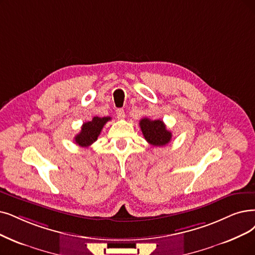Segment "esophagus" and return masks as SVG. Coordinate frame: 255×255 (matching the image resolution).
Segmentation results:
<instances>
[{"instance_id":"obj_1","label":"esophagus","mask_w":255,"mask_h":255,"mask_svg":"<svg viewBox=\"0 0 255 255\" xmlns=\"http://www.w3.org/2000/svg\"><path fill=\"white\" fill-rule=\"evenodd\" d=\"M116 115H117V118L118 119H124L126 117V114H125V111L122 109H118L116 111Z\"/></svg>"}]
</instances>
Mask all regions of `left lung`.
Wrapping results in <instances>:
<instances>
[{
    "label": "left lung",
    "mask_w": 255,
    "mask_h": 255,
    "mask_svg": "<svg viewBox=\"0 0 255 255\" xmlns=\"http://www.w3.org/2000/svg\"><path fill=\"white\" fill-rule=\"evenodd\" d=\"M145 140L154 146H164L171 140V133L166 129L162 120H151L148 118L141 119L139 122Z\"/></svg>",
    "instance_id": "left-lung-1"
}]
</instances>
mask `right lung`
Returning a JSON list of instances; mask_svg holds the SVG:
<instances>
[{"mask_svg":"<svg viewBox=\"0 0 255 255\" xmlns=\"http://www.w3.org/2000/svg\"><path fill=\"white\" fill-rule=\"evenodd\" d=\"M111 120V117H94L91 121L85 122L81 127L79 133L75 136V143L81 147H88L93 144L97 140L101 129L108 121Z\"/></svg>","mask_w":255,"mask_h":255,"instance_id":"1","label":"right lung"}]
</instances>
